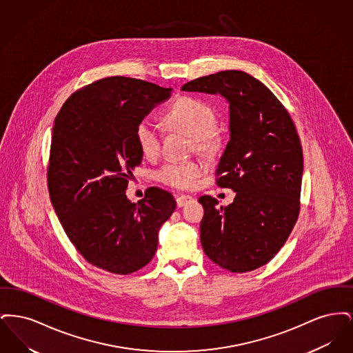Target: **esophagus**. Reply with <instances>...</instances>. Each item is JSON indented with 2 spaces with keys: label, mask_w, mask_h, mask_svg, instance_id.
I'll return each mask as SVG.
<instances>
[{
  "label": "esophagus",
  "mask_w": 353,
  "mask_h": 353,
  "mask_svg": "<svg viewBox=\"0 0 353 353\" xmlns=\"http://www.w3.org/2000/svg\"><path fill=\"white\" fill-rule=\"evenodd\" d=\"M193 201V197L192 196H188V194H183V196H179L176 199V203L179 208H183L188 202Z\"/></svg>",
  "instance_id": "esophagus-1"
}]
</instances>
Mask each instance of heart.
<instances>
[{
	"label": "heart",
	"mask_w": 353,
	"mask_h": 353,
	"mask_svg": "<svg viewBox=\"0 0 353 353\" xmlns=\"http://www.w3.org/2000/svg\"><path fill=\"white\" fill-rule=\"evenodd\" d=\"M167 123L174 131L193 137L196 151L203 156H212L221 147V134L217 115L206 101L181 97L172 104L167 112ZM134 140L143 156L153 159L161 148V132L151 119H141L134 128ZM202 165L197 161H169L156 172V179L161 184L174 189H192L201 176Z\"/></svg>",
	"instance_id": "1"
}]
</instances>
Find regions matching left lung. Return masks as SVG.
Returning <instances> with one entry per match:
<instances>
[{
  "label": "left lung",
  "instance_id": "left-lung-1",
  "mask_svg": "<svg viewBox=\"0 0 353 353\" xmlns=\"http://www.w3.org/2000/svg\"><path fill=\"white\" fill-rule=\"evenodd\" d=\"M181 90L229 101L230 140L216 181L233 189L235 199L228 206L199 199L202 249L222 269H258L281 250L299 216L303 151L294 121L269 88L243 71H219Z\"/></svg>",
  "mask_w": 353,
  "mask_h": 353
}]
</instances>
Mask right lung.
Segmentation results:
<instances>
[{
  "label": "right lung",
  "mask_w": 353,
  "mask_h": 353,
  "mask_svg": "<svg viewBox=\"0 0 353 353\" xmlns=\"http://www.w3.org/2000/svg\"><path fill=\"white\" fill-rule=\"evenodd\" d=\"M172 88L110 77L74 92L58 112L48 186L68 239L84 259L127 275L151 262L159 230L176 209L173 196L152 186L134 203L125 189L143 153L134 128Z\"/></svg>",
  "instance_id": "obj_1"
}]
</instances>
